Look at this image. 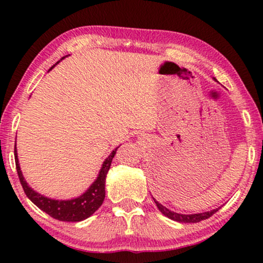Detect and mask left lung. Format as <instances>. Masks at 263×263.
<instances>
[{
	"instance_id": "obj_1",
	"label": "left lung",
	"mask_w": 263,
	"mask_h": 263,
	"mask_svg": "<svg viewBox=\"0 0 263 263\" xmlns=\"http://www.w3.org/2000/svg\"><path fill=\"white\" fill-rule=\"evenodd\" d=\"M154 202H156L158 210H159L161 213H163L165 217L172 219V220L175 221H178V222H199L201 220H204V219H208L210 217H212L215 212H217L219 208L217 210H213V211H210V212H203V213H196V214H179V213H176V212H172L166 208L163 204L158 202V201L154 199Z\"/></svg>"
}]
</instances>
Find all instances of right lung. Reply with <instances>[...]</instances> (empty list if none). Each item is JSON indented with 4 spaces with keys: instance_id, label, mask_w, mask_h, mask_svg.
I'll return each mask as SVG.
<instances>
[{
    "instance_id": "add662e5",
    "label": "right lung",
    "mask_w": 263,
    "mask_h": 263,
    "mask_svg": "<svg viewBox=\"0 0 263 263\" xmlns=\"http://www.w3.org/2000/svg\"><path fill=\"white\" fill-rule=\"evenodd\" d=\"M59 63V62H57ZM55 67V66H53ZM53 67H51V69ZM16 142V141H15ZM118 148V147H117ZM117 148H115L110 156L106 158L100 168L98 177L92 183L91 186L82 194V195L70 200H53L49 199L42 194H39L31 188L25 181L23 172L20 170L19 159H17L16 145L14 149V157H15V165L17 176H19L20 183L26 196L43 212L49 214L50 217L61 221H81L87 219L95 213L98 208L102 206L104 199H105V178L109 168L111 166V161L116 154Z\"/></svg>"
}]
</instances>
